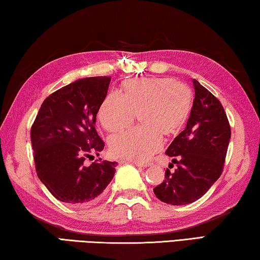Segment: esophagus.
<instances>
[{"instance_id": "1", "label": "esophagus", "mask_w": 260, "mask_h": 260, "mask_svg": "<svg viewBox=\"0 0 260 260\" xmlns=\"http://www.w3.org/2000/svg\"><path fill=\"white\" fill-rule=\"evenodd\" d=\"M124 161L129 162V160H124ZM131 162H133V164H135L136 166H139V167H148L149 166V164H146V162H141V161H138V160H131Z\"/></svg>"}]
</instances>
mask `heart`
Here are the masks:
<instances>
[{
    "label": "heart",
    "instance_id": "1",
    "mask_svg": "<svg viewBox=\"0 0 260 260\" xmlns=\"http://www.w3.org/2000/svg\"><path fill=\"white\" fill-rule=\"evenodd\" d=\"M191 104L190 89L171 78H143L127 81L124 94L112 90L99 110V119L105 129L125 128L140 111L143 125L133 127L110 139L114 155L134 160H147L160 150L162 134L177 133L187 120Z\"/></svg>",
    "mask_w": 260,
    "mask_h": 260
}]
</instances>
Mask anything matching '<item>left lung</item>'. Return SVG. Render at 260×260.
<instances>
[{"instance_id":"1","label":"left lung","mask_w":260,"mask_h":260,"mask_svg":"<svg viewBox=\"0 0 260 260\" xmlns=\"http://www.w3.org/2000/svg\"><path fill=\"white\" fill-rule=\"evenodd\" d=\"M192 85L195 99L186 128L166 150L177 169L166 170L164 181L153 188L157 199L171 205L190 204L209 190L221 175L231 140L220 101L195 79Z\"/></svg>"}]
</instances>
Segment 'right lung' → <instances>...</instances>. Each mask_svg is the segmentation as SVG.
<instances>
[{
    "label": "right lung",
    "mask_w": 260,
    "mask_h": 260,
    "mask_svg": "<svg viewBox=\"0 0 260 260\" xmlns=\"http://www.w3.org/2000/svg\"><path fill=\"white\" fill-rule=\"evenodd\" d=\"M111 77L83 78L48 96L30 129L39 179L52 196L77 206L102 199L116 172V161L85 164L100 156L104 142L95 129L96 114Z\"/></svg>",
    "instance_id": "right-lung-1"
}]
</instances>
